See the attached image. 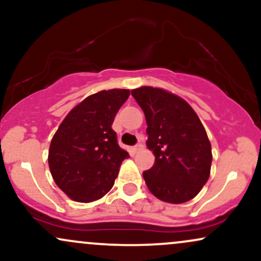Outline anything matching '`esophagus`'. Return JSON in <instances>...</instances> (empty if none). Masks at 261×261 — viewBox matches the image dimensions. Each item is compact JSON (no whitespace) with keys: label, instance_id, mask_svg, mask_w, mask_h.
<instances>
[{"label":"esophagus","instance_id":"34e87169","mask_svg":"<svg viewBox=\"0 0 261 261\" xmlns=\"http://www.w3.org/2000/svg\"><path fill=\"white\" fill-rule=\"evenodd\" d=\"M142 147H143V145L141 142H139L137 143V145H135L134 147H133V151L135 152V153H137V152L139 151H141V149H142Z\"/></svg>","mask_w":261,"mask_h":261}]
</instances>
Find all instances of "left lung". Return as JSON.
<instances>
[{"label":"left lung","instance_id":"1","mask_svg":"<svg viewBox=\"0 0 261 261\" xmlns=\"http://www.w3.org/2000/svg\"><path fill=\"white\" fill-rule=\"evenodd\" d=\"M131 95L147 122V147L155 162L143 172L155 197L182 203L195 197L211 170V143L199 116L178 95L153 87L133 89Z\"/></svg>","mask_w":261,"mask_h":261}]
</instances>
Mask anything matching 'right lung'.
Listing matches in <instances>:
<instances>
[{
    "mask_svg": "<svg viewBox=\"0 0 261 261\" xmlns=\"http://www.w3.org/2000/svg\"><path fill=\"white\" fill-rule=\"evenodd\" d=\"M128 89H109L89 95L67 114L54 135L49 168L56 185L70 199L91 202L103 197L128 157L112 128L127 100Z\"/></svg>",
    "mask_w": 261,
    "mask_h": 261,
    "instance_id": "right-lung-1",
    "label": "right lung"
}]
</instances>
